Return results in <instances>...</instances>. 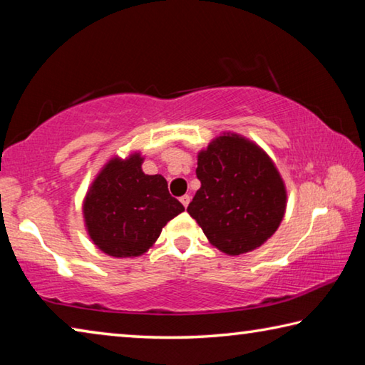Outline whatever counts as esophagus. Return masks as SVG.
<instances>
[{
	"mask_svg": "<svg viewBox=\"0 0 365 365\" xmlns=\"http://www.w3.org/2000/svg\"><path fill=\"white\" fill-rule=\"evenodd\" d=\"M190 201H191V196H190V195H183V196L180 197V202H182V205H183L185 207H188Z\"/></svg>",
	"mask_w": 365,
	"mask_h": 365,
	"instance_id": "esophagus-1",
	"label": "esophagus"
}]
</instances>
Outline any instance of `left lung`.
<instances>
[{
  "label": "left lung",
  "mask_w": 365,
  "mask_h": 365,
  "mask_svg": "<svg viewBox=\"0 0 365 365\" xmlns=\"http://www.w3.org/2000/svg\"><path fill=\"white\" fill-rule=\"evenodd\" d=\"M201 188L188 214L228 256L259 248L277 232L287 209V190L262 148L237 133H224L197 153Z\"/></svg>",
  "instance_id": "1"
}]
</instances>
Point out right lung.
Wrapping results in <instances>:
<instances>
[{
	"label": "right lung",
	"instance_id": "right-lung-1",
	"mask_svg": "<svg viewBox=\"0 0 365 365\" xmlns=\"http://www.w3.org/2000/svg\"><path fill=\"white\" fill-rule=\"evenodd\" d=\"M143 158H113L91 183L83 201L85 227L103 252L137 257L151 248L163 227L185 211L163 175H146Z\"/></svg>",
	"mask_w": 365,
	"mask_h": 365
}]
</instances>
